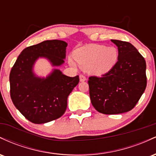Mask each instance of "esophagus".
I'll return each instance as SVG.
<instances>
[{
  "mask_svg": "<svg viewBox=\"0 0 156 156\" xmlns=\"http://www.w3.org/2000/svg\"><path fill=\"white\" fill-rule=\"evenodd\" d=\"M79 78H80V82H83V81H85L86 80H87V78H86V77L84 76H83V75H80V76H79Z\"/></svg>",
  "mask_w": 156,
  "mask_h": 156,
  "instance_id": "esophagus-1",
  "label": "esophagus"
}]
</instances>
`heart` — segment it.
I'll use <instances>...</instances> for the list:
<instances>
[{"label": "heart", "mask_w": 156, "mask_h": 156, "mask_svg": "<svg viewBox=\"0 0 156 156\" xmlns=\"http://www.w3.org/2000/svg\"><path fill=\"white\" fill-rule=\"evenodd\" d=\"M74 58L79 67L88 70L90 74L101 76L114 68L118 60V50L114 47H105L101 44H89L76 50ZM69 63L76 67L72 58Z\"/></svg>", "instance_id": "obj_1"}]
</instances>
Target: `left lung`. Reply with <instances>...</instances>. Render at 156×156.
Instances as JSON below:
<instances>
[{
  "label": "left lung",
  "instance_id": "1",
  "mask_svg": "<svg viewBox=\"0 0 156 156\" xmlns=\"http://www.w3.org/2000/svg\"><path fill=\"white\" fill-rule=\"evenodd\" d=\"M118 48V61L101 78L89 77L91 103L98 112L117 114L134 108L147 86L146 62L132 44L112 39Z\"/></svg>",
  "mask_w": 156,
  "mask_h": 156
}]
</instances>
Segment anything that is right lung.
Here are the masks:
<instances>
[{
  "label": "right lung",
  "mask_w": 156,
  "mask_h": 156,
  "mask_svg": "<svg viewBox=\"0 0 156 156\" xmlns=\"http://www.w3.org/2000/svg\"><path fill=\"white\" fill-rule=\"evenodd\" d=\"M67 43L62 40H46L25 48L9 75L10 95L17 110L31 122L42 124L62 117L67 105V98L78 85L79 76H65L53 68L46 77H39L34 67L40 58L52 67L64 63Z\"/></svg>",
  "instance_id": "obj_1"
}]
</instances>
